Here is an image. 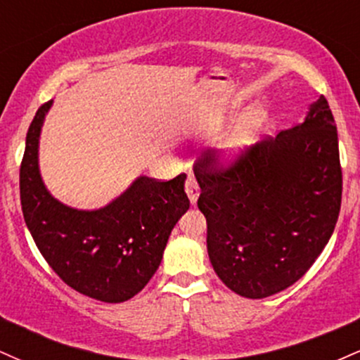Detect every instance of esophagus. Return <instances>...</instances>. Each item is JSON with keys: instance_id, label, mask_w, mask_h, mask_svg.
Instances as JSON below:
<instances>
[{"instance_id": "esophagus-1", "label": "esophagus", "mask_w": 360, "mask_h": 360, "mask_svg": "<svg viewBox=\"0 0 360 360\" xmlns=\"http://www.w3.org/2000/svg\"><path fill=\"white\" fill-rule=\"evenodd\" d=\"M184 189L186 193H188V198L189 201L194 205L198 201V196H200V186H198V181L194 179V176L188 174L186 176V181H184Z\"/></svg>"}]
</instances>
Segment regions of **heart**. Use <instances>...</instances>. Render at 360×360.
I'll use <instances>...</instances> for the list:
<instances>
[{
  "label": "heart",
  "mask_w": 360,
  "mask_h": 360,
  "mask_svg": "<svg viewBox=\"0 0 360 360\" xmlns=\"http://www.w3.org/2000/svg\"><path fill=\"white\" fill-rule=\"evenodd\" d=\"M266 111L260 106H252L242 115L240 122L235 127L233 134L226 140V147L230 150H238V148L249 146L257 137V134L262 130L264 123H266Z\"/></svg>",
  "instance_id": "obj_1"
}]
</instances>
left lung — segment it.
Masks as SVG:
<instances>
[{"mask_svg": "<svg viewBox=\"0 0 360 360\" xmlns=\"http://www.w3.org/2000/svg\"><path fill=\"white\" fill-rule=\"evenodd\" d=\"M208 255L226 288L260 300L295 284L335 230L342 203L337 125L321 94L301 125L223 162H194Z\"/></svg>", "mask_w": 360, "mask_h": 360, "instance_id": "8db88e82", "label": "left lung"}]
</instances>
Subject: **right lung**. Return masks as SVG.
<instances>
[{
  "label": "right lung",
  "instance_id": "1",
  "mask_svg": "<svg viewBox=\"0 0 360 360\" xmlns=\"http://www.w3.org/2000/svg\"><path fill=\"white\" fill-rule=\"evenodd\" d=\"M52 100L37 110L20 166L25 223L49 266L68 286L105 303L134 298L155 274L172 229L188 212L184 174L140 176L113 203L82 212L53 200L39 172V135Z\"/></svg>",
  "mask_w": 360,
  "mask_h": 360
}]
</instances>
